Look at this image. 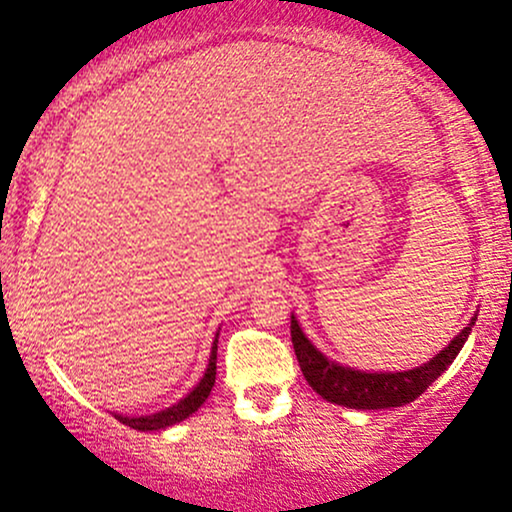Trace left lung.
Segmentation results:
<instances>
[{"mask_svg": "<svg viewBox=\"0 0 512 512\" xmlns=\"http://www.w3.org/2000/svg\"><path fill=\"white\" fill-rule=\"evenodd\" d=\"M473 324L475 319L429 363L415 370H405V373H361V370L342 368L338 363L328 361L310 345V340L300 331L296 317H291V342L305 380L321 398L354 410H384L412 403L417 396H422L431 387V382H436L440 373H445L450 363L457 359Z\"/></svg>", "mask_w": 512, "mask_h": 512, "instance_id": "left-lung-1", "label": "left lung"}]
</instances>
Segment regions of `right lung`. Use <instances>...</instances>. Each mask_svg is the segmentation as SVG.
<instances>
[{
	"label": "right lung",
	"instance_id": "1",
	"mask_svg": "<svg viewBox=\"0 0 512 512\" xmlns=\"http://www.w3.org/2000/svg\"><path fill=\"white\" fill-rule=\"evenodd\" d=\"M216 342H219V340H214L212 356H209V366H207L205 377H202L198 387H195L191 394L184 398V401H179L177 405H172V408H167L163 412H156V415H149V417L116 415L118 422H123L125 426H130V429H137V431H158V429H167V426H172L177 422H184L186 417H191L193 412L207 401L209 391H212V387H214V380H216Z\"/></svg>",
	"mask_w": 512,
	"mask_h": 512
}]
</instances>
